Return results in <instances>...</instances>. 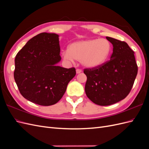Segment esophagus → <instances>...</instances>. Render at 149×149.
<instances>
[{"instance_id":"esophagus-1","label":"esophagus","mask_w":149,"mask_h":149,"mask_svg":"<svg viewBox=\"0 0 149 149\" xmlns=\"http://www.w3.org/2000/svg\"><path fill=\"white\" fill-rule=\"evenodd\" d=\"M76 73H77V74H78V73H81V72H82V70H81V69H76Z\"/></svg>"}]
</instances>
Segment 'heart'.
Listing matches in <instances>:
<instances>
[{
	"label": "heart",
	"mask_w": 149,
	"mask_h": 149,
	"mask_svg": "<svg viewBox=\"0 0 149 149\" xmlns=\"http://www.w3.org/2000/svg\"><path fill=\"white\" fill-rule=\"evenodd\" d=\"M111 52V43L105 38L91 39L71 43L63 58L68 62L80 61L86 68H95L107 61Z\"/></svg>",
	"instance_id": "b5f03b06"
}]
</instances>
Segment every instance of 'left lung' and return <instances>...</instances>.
<instances>
[{
    "label": "left lung",
    "mask_w": 149,
    "mask_h": 149,
    "mask_svg": "<svg viewBox=\"0 0 149 149\" xmlns=\"http://www.w3.org/2000/svg\"><path fill=\"white\" fill-rule=\"evenodd\" d=\"M113 45L110 60L95 68H86L85 92L96 104L109 106L127 96L137 74L134 52L127 43L106 37Z\"/></svg>",
    "instance_id": "8db88e82"
}]
</instances>
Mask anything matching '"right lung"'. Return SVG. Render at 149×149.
Instances as JSON below:
<instances>
[{
  "instance_id": "obj_1",
  "label": "right lung",
  "mask_w": 149,
  "mask_h": 149,
  "mask_svg": "<svg viewBox=\"0 0 149 149\" xmlns=\"http://www.w3.org/2000/svg\"><path fill=\"white\" fill-rule=\"evenodd\" d=\"M58 37L45 32L36 35L15 58L13 76L20 94L38 105L51 106L59 101L76 75L74 68L57 65L61 59Z\"/></svg>"
}]
</instances>
